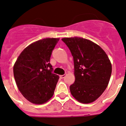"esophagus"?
Masks as SVG:
<instances>
[{"label":"esophagus","instance_id":"esophagus-1","mask_svg":"<svg viewBox=\"0 0 126 126\" xmlns=\"http://www.w3.org/2000/svg\"><path fill=\"white\" fill-rule=\"evenodd\" d=\"M66 76V74H64V75H60V78L63 79V78H65V77Z\"/></svg>","mask_w":126,"mask_h":126}]
</instances>
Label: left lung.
Instances as JSON below:
<instances>
[{"instance_id":"1","label":"left lung","mask_w":126,"mask_h":126,"mask_svg":"<svg viewBox=\"0 0 126 126\" xmlns=\"http://www.w3.org/2000/svg\"><path fill=\"white\" fill-rule=\"evenodd\" d=\"M74 57V83L71 94L80 103L94 102L105 90L112 73V64L105 51L90 40L78 37L62 39Z\"/></svg>"}]
</instances>
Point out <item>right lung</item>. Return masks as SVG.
Segmentation results:
<instances>
[{
	"label": "right lung",
	"instance_id": "1",
	"mask_svg": "<svg viewBox=\"0 0 126 126\" xmlns=\"http://www.w3.org/2000/svg\"><path fill=\"white\" fill-rule=\"evenodd\" d=\"M60 38H45L30 44L13 67L16 86L28 101L41 105L51 99L59 77L51 72L52 51Z\"/></svg>",
	"mask_w": 126,
	"mask_h": 126
}]
</instances>
